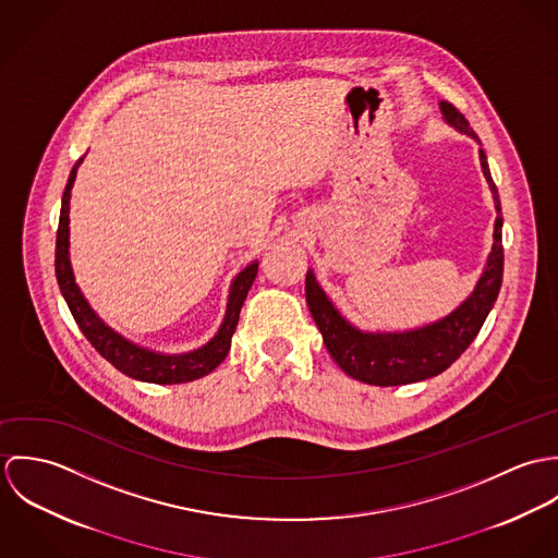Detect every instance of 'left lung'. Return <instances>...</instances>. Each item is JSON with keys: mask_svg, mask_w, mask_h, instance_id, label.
Here are the masks:
<instances>
[{"mask_svg": "<svg viewBox=\"0 0 558 558\" xmlns=\"http://www.w3.org/2000/svg\"><path fill=\"white\" fill-rule=\"evenodd\" d=\"M440 113L449 126H453L458 133L469 135L481 146L469 120L451 102L440 100ZM478 160L496 208L494 242L475 290L449 316L410 330H361L339 314V310L322 290L314 270H307V307L312 312V318L318 324L326 350L350 378L376 387L421 383L451 367V363H456L477 337L483 322L496 303L502 283L500 199L483 148H478Z\"/></svg>", "mask_w": 558, "mask_h": 558, "instance_id": "1", "label": "left lung"}]
</instances>
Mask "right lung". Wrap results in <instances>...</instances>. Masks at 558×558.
<instances>
[{
	"label": "right lung",
	"mask_w": 558,
	"mask_h": 558,
	"mask_svg": "<svg viewBox=\"0 0 558 558\" xmlns=\"http://www.w3.org/2000/svg\"><path fill=\"white\" fill-rule=\"evenodd\" d=\"M81 160L75 162L64 195H62V210H60V226H58V242H56V275L58 283L62 290V296L73 314L75 322L80 324L81 332L87 337V341L96 348V352L107 359L116 369L126 374L129 378L142 380V383H153V385H180V383H191L202 376H208L213 369H217L223 359L230 352L232 345V335L239 324L240 310L244 305V299L255 281L257 275V259L246 264L239 275L234 277L230 286V296H228V307L226 316L215 332V337L204 343L202 348H195L191 352L182 354H162L148 348H142L107 326L98 314L89 307L81 292L73 266H71V191L77 178Z\"/></svg>",
	"instance_id": "add662e5"
}]
</instances>
